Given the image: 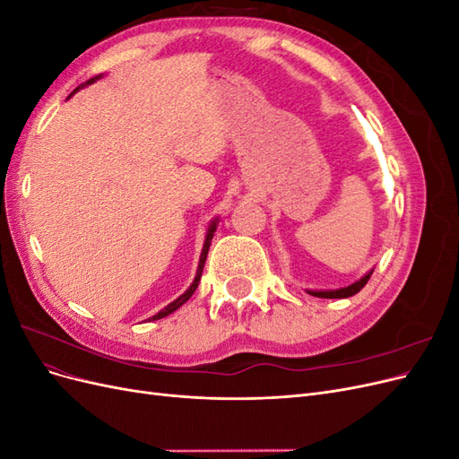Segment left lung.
Masks as SVG:
<instances>
[{
  "label": "left lung",
  "instance_id": "obj_1",
  "mask_svg": "<svg viewBox=\"0 0 459 459\" xmlns=\"http://www.w3.org/2000/svg\"><path fill=\"white\" fill-rule=\"evenodd\" d=\"M371 273H373V270L368 272L362 277V280L354 281L349 287H341V289H333V290H307V293L312 295V297H317V299H349V297H352V295H356V293H359V290H362V287L369 281Z\"/></svg>",
  "mask_w": 459,
  "mask_h": 459
}]
</instances>
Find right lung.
Returning <instances> with one entry per match:
<instances>
[{
	"label": "right lung",
	"mask_w": 459,
	"mask_h": 459,
	"mask_svg": "<svg viewBox=\"0 0 459 459\" xmlns=\"http://www.w3.org/2000/svg\"><path fill=\"white\" fill-rule=\"evenodd\" d=\"M101 78V74L100 76H95V78H90L86 84H82V86H78L73 93H76L80 88H84V86H88V84H93L95 80H100ZM71 93V95H73ZM216 226H218V218H214L212 221H211V226H208V231H206V239H204V245H203V253H201V258H199V268H197V275H195V280H193V283L189 285V289L186 290V293L182 295V297H178L174 302H170L169 307H164L159 314H155L152 316L151 319H160V317H166L169 314H172V312H176L179 307H182V304H186L189 299H191V295L195 293V289H197V285H199V281H201V273H203V268H204V260H206V255H208V248H211V241H212V238H214V231H216Z\"/></svg>",
	"instance_id": "1"
}]
</instances>
